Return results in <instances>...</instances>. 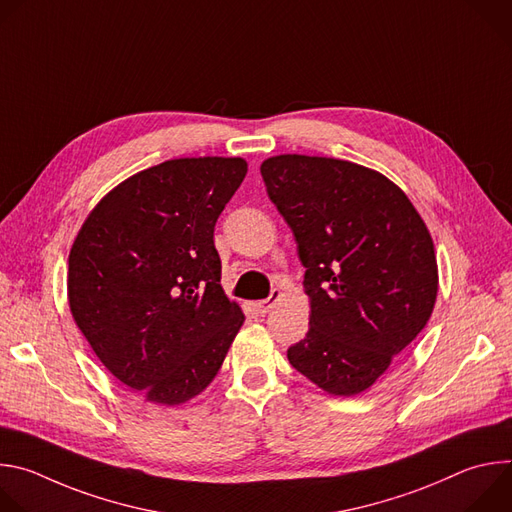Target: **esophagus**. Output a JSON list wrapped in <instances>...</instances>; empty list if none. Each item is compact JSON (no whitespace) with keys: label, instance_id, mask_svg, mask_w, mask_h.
<instances>
[{"label":"esophagus","instance_id":"esophagus-1","mask_svg":"<svg viewBox=\"0 0 512 512\" xmlns=\"http://www.w3.org/2000/svg\"><path fill=\"white\" fill-rule=\"evenodd\" d=\"M281 298H283L281 289H273L271 294H269V298H267V300L257 302V304H255V308H257V312H259V314H267V312H271V310L277 306V302H279Z\"/></svg>","mask_w":512,"mask_h":512}]
</instances>
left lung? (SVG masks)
Listing matches in <instances>:
<instances>
[{
  "mask_svg": "<svg viewBox=\"0 0 512 512\" xmlns=\"http://www.w3.org/2000/svg\"><path fill=\"white\" fill-rule=\"evenodd\" d=\"M261 176L306 267L310 330L289 346V364L330 395L367 391L435 306L423 218L395 182L346 160L281 154Z\"/></svg>",
  "mask_w": 512,
  "mask_h": 512,
  "instance_id": "left-lung-1",
  "label": "left lung"
}]
</instances>
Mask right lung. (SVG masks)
<instances>
[{"label":"right lung","instance_id":"add662e5","mask_svg":"<svg viewBox=\"0 0 512 512\" xmlns=\"http://www.w3.org/2000/svg\"><path fill=\"white\" fill-rule=\"evenodd\" d=\"M247 174L243 158H178L117 184L68 255V306L123 385L156 405L200 395L245 316L221 285L214 225Z\"/></svg>","mask_w":512,"mask_h":512}]
</instances>
